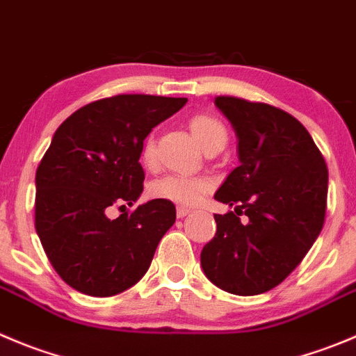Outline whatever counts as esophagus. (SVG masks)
<instances>
[{
    "instance_id": "1",
    "label": "esophagus",
    "mask_w": 356,
    "mask_h": 356,
    "mask_svg": "<svg viewBox=\"0 0 356 356\" xmlns=\"http://www.w3.org/2000/svg\"><path fill=\"white\" fill-rule=\"evenodd\" d=\"M188 213H191V208H185V206H178V209H176L178 218H184V216H187Z\"/></svg>"
}]
</instances>
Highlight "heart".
Listing matches in <instances>:
<instances>
[{
  "mask_svg": "<svg viewBox=\"0 0 356 356\" xmlns=\"http://www.w3.org/2000/svg\"><path fill=\"white\" fill-rule=\"evenodd\" d=\"M188 127L204 150L220 143V141H225V127L222 125V122L216 120L211 115H192L191 120H188ZM140 157L141 162L148 168L155 164V143L152 136L145 138ZM209 188H211V180L204 178V176L168 175L152 184L150 194L157 199L176 202V204L194 206L208 194Z\"/></svg>",
  "mask_w": 356,
  "mask_h": 356,
  "instance_id": "obj_1",
  "label": "heart"
}]
</instances>
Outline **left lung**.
Masks as SVG:
<instances>
[{
  "label": "left lung",
  "mask_w": 356,
  "mask_h": 356,
  "mask_svg": "<svg viewBox=\"0 0 356 356\" xmlns=\"http://www.w3.org/2000/svg\"><path fill=\"white\" fill-rule=\"evenodd\" d=\"M215 104L238 134L241 164L215 194L236 208L215 215L216 234L202 248L201 266L218 289L257 296L280 285L316 241L328 169L306 127L286 111L232 96H216Z\"/></svg>",
  "instance_id": "1"
}]
</instances>
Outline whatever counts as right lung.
I'll return each instance as SVG.
<instances>
[{
  "instance_id": "obj_1",
  "label": "right lung",
  "mask_w": 356,
  "mask_h": 356,
  "mask_svg": "<svg viewBox=\"0 0 356 356\" xmlns=\"http://www.w3.org/2000/svg\"><path fill=\"white\" fill-rule=\"evenodd\" d=\"M187 97L118 94L86 104L59 125L36 169L35 227L56 273L71 289L110 297L150 267L176 220L171 201L154 199L118 218L143 192L145 138Z\"/></svg>"
}]
</instances>
